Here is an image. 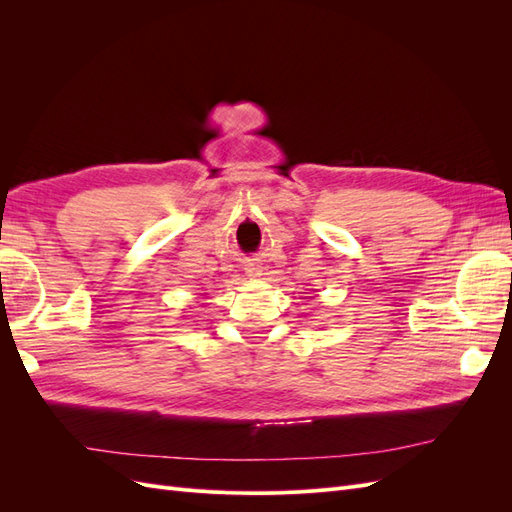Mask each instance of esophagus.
Masks as SVG:
<instances>
[{"mask_svg":"<svg viewBox=\"0 0 512 512\" xmlns=\"http://www.w3.org/2000/svg\"><path fill=\"white\" fill-rule=\"evenodd\" d=\"M247 271H250V275H258V267L256 265H252Z\"/></svg>","mask_w":512,"mask_h":512,"instance_id":"esophagus-1","label":"esophagus"}]
</instances>
